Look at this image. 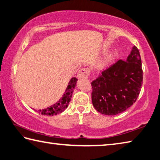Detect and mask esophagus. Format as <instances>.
<instances>
[{
    "label": "esophagus",
    "instance_id": "1",
    "mask_svg": "<svg viewBox=\"0 0 160 160\" xmlns=\"http://www.w3.org/2000/svg\"><path fill=\"white\" fill-rule=\"evenodd\" d=\"M90 74V70L88 68H81L78 72V79H82V78H88Z\"/></svg>",
    "mask_w": 160,
    "mask_h": 160
}]
</instances>
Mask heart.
<instances>
[{"mask_svg": "<svg viewBox=\"0 0 160 160\" xmlns=\"http://www.w3.org/2000/svg\"><path fill=\"white\" fill-rule=\"evenodd\" d=\"M112 59V55H111V54L108 55V56L106 58L105 60H104V62H103L102 65H105L106 63H108V62H110V61H111Z\"/></svg>", "mask_w": 160, "mask_h": 160, "instance_id": "heart-1", "label": "heart"}]
</instances>
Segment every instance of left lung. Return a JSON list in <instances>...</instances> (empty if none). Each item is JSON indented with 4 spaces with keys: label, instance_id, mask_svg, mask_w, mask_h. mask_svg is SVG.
Instances as JSON below:
<instances>
[{
    "label": "left lung",
    "instance_id": "8db88e82",
    "mask_svg": "<svg viewBox=\"0 0 160 160\" xmlns=\"http://www.w3.org/2000/svg\"><path fill=\"white\" fill-rule=\"evenodd\" d=\"M143 82L140 53L133 46L125 61L119 60L92 82V101L98 112L121 113L136 102Z\"/></svg>",
    "mask_w": 160,
    "mask_h": 160
}]
</instances>
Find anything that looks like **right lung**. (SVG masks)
<instances>
[{"instance_id":"1","label":"right lung","mask_w":160,"mask_h":160,"mask_svg":"<svg viewBox=\"0 0 160 160\" xmlns=\"http://www.w3.org/2000/svg\"><path fill=\"white\" fill-rule=\"evenodd\" d=\"M77 80L78 79L76 78H71L70 82H68V85L64 94H63L62 97L56 103H54V105H52L50 107H48L47 108L36 110V111L43 115H54L64 111L67 108L68 103L71 99L72 92H73L75 85H76Z\"/></svg>"}]
</instances>
